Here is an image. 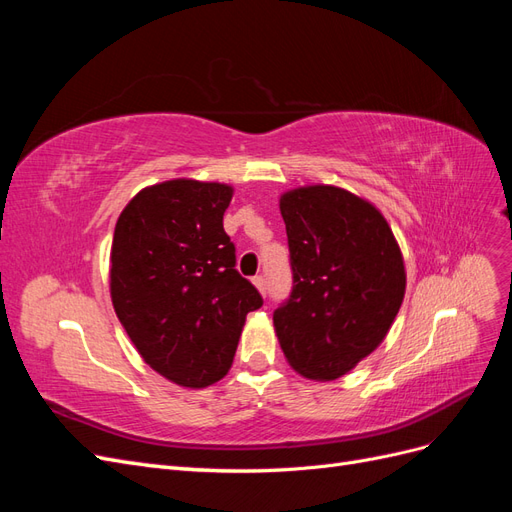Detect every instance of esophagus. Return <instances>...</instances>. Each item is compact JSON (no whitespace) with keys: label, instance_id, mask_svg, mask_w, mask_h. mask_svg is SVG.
Listing matches in <instances>:
<instances>
[{"label":"esophagus","instance_id":"34e87169","mask_svg":"<svg viewBox=\"0 0 512 512\" xmlns=\"http://www.w3.org/2000/svg\"><path fill=\"white\" fill-rule=\"evenodd\" d=\"M252 282H254V286L258 288V292L262 294V297H265V294H267V282H265V277H262V275H256Z\"/></svg>","mask_w":512,"mask_h":512}]
</instances>
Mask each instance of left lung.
Instances as JSON below:
<instances>
[{"mask_svg":"<svg viewBox=\"0 0 512 512\" xmlns=\"http://www.w3.org/2000/svg\"><path fill=\"white\" fill-rule=\"evenodd\" d=\"M292 294L273 327L303 378L346 376L389 333L406 294V265L376 205L337 185H301L280 196Z\"/></svg>","mask_w":512,"mask_h":512,"instance_id":"8db88e82","label":"left lung"}]
</instances>
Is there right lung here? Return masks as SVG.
<instances>
[{"mask_svg": "<svg viewBox=\"0 0 512 512\" xmlns=\"http://www.w3.org/2000/svg\"><path fill=\"white\" fill-rule=\"evenodd\" d=\"M232 194L218 181H162L138 192L115 224V314L143 361L185 389L228 374L245 316L262 305L224 232Z\"/></svg>", "mask_w": 512, "mask_h": 512, "instance_id": "right-lung-1", "label": "right lung"}]
</instances>
